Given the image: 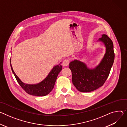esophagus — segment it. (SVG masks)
Returning <instances> with one entry per match:
<instances>
[{
	"label": "esophagus",
	"instance_id": "esophagus-1",
	"mask_svg": "<svg viewBox=\"0 0 127 127\" xmlns=\"http://www.w3.org/2000/svg\"><path fill=\"white\" fill-rule=\"evenodd\" d=\"M69 62H70V61L69 59H65L63 61V63H62V65L63 66H67L69 65Z\"/></svg>",
	"mask_w": 127,
	"mask_h": 127
}]
</instances>
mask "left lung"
<instances>
[{"mask_svg":"<svg viewBox=\"0 0 127 127\" xmlns=\"http://www.w3.org/2000/svg\"><path fill=\"white\" fill-rule=\"evenodd\" d=\"M99 41L105 45L106 53L95 68L90 69L85 63L77 60L69 63L72 83L80 92H90L98 89L104 84L109 74L114 59L113 42L106 34H103Z\"/></svg>","mask_w":127,"mask_h":127,"instance_id":"1","label":"left lung"}]
</instances>
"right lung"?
Returning a JSON list of instances; mask_svg holds the SVG:
<instances>
[{
    "instance_id": "obj_1",
    "label": "right lung",
    "mask_w": 127,
    "mask_h": 127,
    "mask_svg": "<svg viewBox=\"0 0 127 127\" xmlns=\"http://www.w3.org/2000/svg\"><path fill=\"white\" fill-rule=\"evenodd\" d=\"M60 63H61V62ZM10 64L11 70H12L18 83L22 89L28 94L36 96H44L50 93L54 87L58 74L62 69V66L60 64L55 66L47 77L43 79L42 82L37 84L30 85L23 83L15 73L11 64L10 63Z\"/></svg>"
}]
</instances>
